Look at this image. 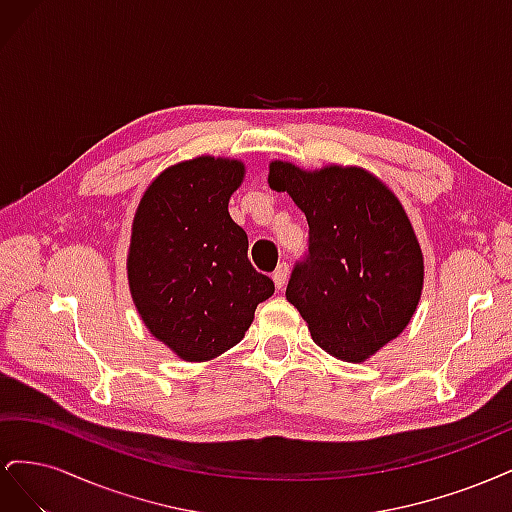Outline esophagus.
Returning <instances> with one entry per match:
<instances>
[{
	"label": "esophagus",
	"instance_id": "esophagus-1",
	"mask_svg": "<svg viewBox=\"0 0 512 512\" xmlns=\"http://www.w3.org/2000/svg\"><path fill=\"white\" fill-rule=\"evenodd\" d=\"M288 273H290V269H288L286 262H282V265H277V269H275L273 275H271L275 288H284V284H286V280H288Z\"/></svg>",
	"mask_w": 512,
	"mask_h": 512
}]
</instances>
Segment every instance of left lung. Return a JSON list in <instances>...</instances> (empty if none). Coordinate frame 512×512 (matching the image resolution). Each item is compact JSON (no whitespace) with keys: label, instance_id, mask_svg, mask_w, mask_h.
Returning <instances> with one entry per match:
<instances>
[{"label":"left lung","instance_id":"obj_1","mask_svg":"<svg viewBox=\"0 0 512 512\" xmlns=\"http://www.w3.org/2000/svg\"><path fill=\"white\" fill-rule=\"evenodd\" d=\"M269 185L290 194L309 226V254L286 299L324 352L363 363L408 327L421 301L425 262L404 205L361 166L273 160Z\"/></svg>","mask_w":512,"mask_h":512}]
</instances>
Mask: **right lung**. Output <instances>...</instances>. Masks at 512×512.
Listing matches in <instances>:
<instances>
[{"mask_svg": "<svg viewBox=\"0 0 512 512\" xmlns=\"http://www.w3.org/2000/svg\"><path fill=\"white\" fill-rule=\"evenodd\" d=\"M241 160L198 156L164 168L132 220L128 284L149 333L190 363L237 346L275 286L247 260L228 200Z\"/></svg>", "mask_w": 512, "mask_h": 512, "instance_id": "add662e5", "label": "right lung"}]
</instances>
